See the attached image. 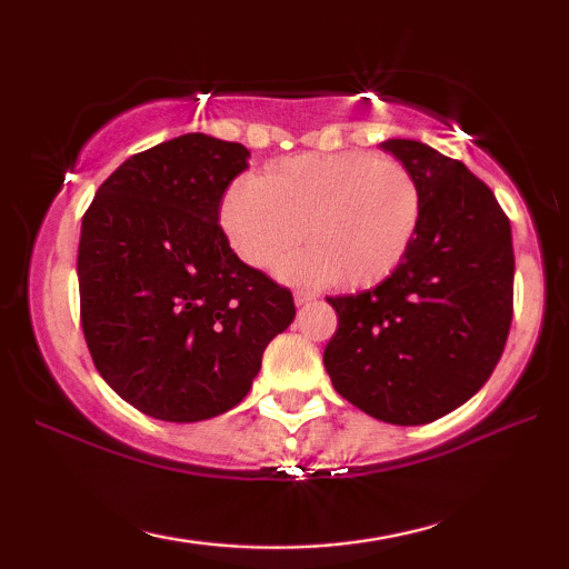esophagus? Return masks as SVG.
<instances>
[{
    "label": "esophagus",
    "mask_w": 569,
    "mask_h": 569,
    "mask_svg": "<svg viewBox=\"0 0 569 569\" xmlns=\"http://www.w3.org/2000/svg\"><path fill=\"white\" fill-rule=\"evenodd\" d=\"M313 298V293H308V291H296V296H293V301H296V306H303V303H308Z\"/></svg>",
    "instance_id": "1"
}]
</instances>
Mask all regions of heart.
<instances>
[{"label":"heart","instance_id":"heart-1","mask_svg":"<svg viewBox=\"0 0 569 569\" xmlns=\"http://www.w3.org/2000/svg\"><path fill=\"white\" fill-rule=\"evenodd\" d=\"M421 188L399 160L371 152L296 156L261 178L226 190L220 226L250 268H273L306 238L308 248L281 266L291 283L373 286L397 271L417 238Z\"/></svg>","mask_w":569,"mask_h":569}]
</instances>
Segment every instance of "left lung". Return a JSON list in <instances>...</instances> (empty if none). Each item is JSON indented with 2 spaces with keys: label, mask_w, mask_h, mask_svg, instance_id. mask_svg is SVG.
<instances>
[{
  "label": "left lung",
  "mask_w": 569,
  "mask_h": 569,
  "mask_svg": "<svg viewBox=\"0 0 569 569\" xmlns=\"http://www.w3.org/2000/svg\"><path fill=\"white\" fill-rule=\"evenodd\" d=\"M381 148L419 180V230L377 288L326 298L339 326L323 366L353 407L417 427L455 411L492 377L515 308L512 228L487 182L459 160L417 140Z\"/></svg>",
  "instance_id": "1"
}]
</instances>
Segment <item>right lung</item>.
I'll use <instances>...</instances> for the list:
<instances>
[{
  "label": "right lung",
  "instance_id": "obj_1",
  "mask_svg": "<svg viewBox=\"0 0 569 569\" xmlns=\"http://www.w3.org/2000/svg\"><path fill=\"white\" fill-rule=\"evenodd\" d=\"M240 142L200 132L122 162L84 210L77 278L94 369L134 409L203 421L243 401L293 296L233 253L220 198Z\"/></svg>",
  "mask_w": 569,
  "mask_h": 569
}]
</instances>
